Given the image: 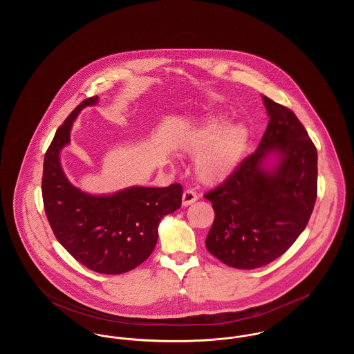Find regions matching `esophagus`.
I'll list each match as a JSON object with an SVG mask.
<instances>
[{
    "label": "esophagus",
    "mask_w": 354,
    "mask_h": 354,
    "mask_svg": "<svg viewBox=\"0 0 354 354\" xmlns=\"http://www.w3.org/2000/svg\"><path fill=\"white\" fill-rule=\"evenodd\" d=\"M196 201H198L196 192H194L192 189H185V192H183V198H182L183 205L187 207V205H189V204H192V203H195Z\"/></svg>",
    "instance_id": "obj_1"
}]
</instances>
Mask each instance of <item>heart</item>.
Here are the masks:
<instances>
[{"label": "heart", "instance_id": "heart-1", "mask_svg": "<svg viewBox=\"0 0 354 354\" xmlns=\"http://www.w3.org/2000/svg\"><path fill=\"white\" fill-rule=\"evenodd\" d=\"M251 133L243 123L231 124L221 115H211L185 139V149L199 153L195 169L204 183H216L235 171L247 147Z\"/></svg>", "mask_w": 354, "mask_h": 354}]
</instances>
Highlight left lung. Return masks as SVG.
Here are the masks:
<instances>
[{
    "label": "left lung",
    "mask_w": 354,
    "mask_h": 354,
    "mask_svg": "<svg viewBox=\"0 0 354 354\" xmlns=\"http://www.w3.org/2000/svg\"><path fill=\"white\" fill-rule=\"evenodd\" d=\"M270 122L256 151L204 198L212 203L208 252L254 270L280 257L303 232L317 198V150L295 113L263 95Z\"/></svg>",
    "instance_id": "obj_1"
}]
</instances>
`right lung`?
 Returning a JSON list of instances; mask_svg holds the SVG:
<instances>
[{
    "label": "right lung",
    "mask_w": 354,
    "mask_h": 354,
    "mask_svg": "<svg viewBox=\"0 0 354 354\" xmlns=\"http://www.w3.org/2000/svg\"><path fill=\"white\" fill-rule=\"evenodd\" d=\"M98 97L84 100L57 130L45 153L42 198L57 240L88 270L119 274L151 254L160 220L182 205L183 187L134 185L109 195H91L68 182L61 151L70 143L73 122Z\"/></svg>",
    "instance_id": "1"
}]
</instances>
